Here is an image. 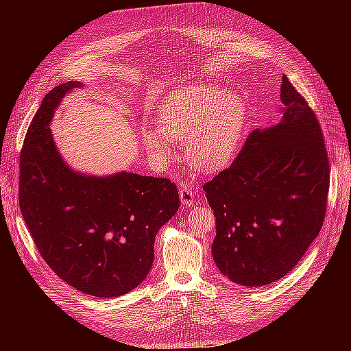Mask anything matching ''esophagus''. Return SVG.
<instances>
[{
  "instance_id": "esophagus-1",
  "label": "esophagus",
  "mask_w": 351,
  "mask_h": 351,
  "mask_svg": "<svg viewBox=\"0 0 351 351\" xmlns=\"http://www.w3.org/2000/svg\"><path fill=\"white\" fill-rule=\"evenodd\" d=\"M179 197H180V202L183 204V206H186V208H192L195 205V202H196L195 195H193V192L189 186H185V188L180 189Z\"/></svg>"
}]
</instances>
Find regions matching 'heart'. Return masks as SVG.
Returning a JSON list of instances; mask_svg holds the SVG:
<instances>
[{
  "label": "heart",
  "instance_id": "obj_1",
  "mask_svg": "<svg viewBox=\"0 0 351 351\" xmlns=\"http://www.w3.org/2000/svg\"><path fill=\"white\" fill-rule=\"evenodd\" d=\"M158 128L143 129L152 156L175 158L173 142H188V159L202 172H216L232 160L246 123L242 98L216 85H195L172 94L158 110Z\"/></svg>",
  "mask_w": 351,
  "mask_h": 351
}]
</instances>
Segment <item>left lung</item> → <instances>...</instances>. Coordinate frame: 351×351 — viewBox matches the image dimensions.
Segmentation results:
<instances>
[{"label": "left lung", "instance_id": "8db88e82", "mask_svg": "<svg viewBox=\"0 0 351 351\" xmlns=\"http://www.w3.org/2000/svg\"><path fill=\"white\" fill-rule=\"evenodd\" d=\"M280 101L282 121L252 131L229 168L204 185L216 217L213 261L249 287L296 266L326 215L330 168L320 123L286 75Z\"/></svg>", "mask_w": 351, "mask_h": 351}]
</instances>
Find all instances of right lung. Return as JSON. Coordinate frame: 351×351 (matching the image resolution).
<instances>
[{"mask_svg":"<svg viewBox=\"0 0 351 351\" xmlns=\"http://www.w3.org/2000/svg\"><path fill=\"white\" fill-rule=\"evenodd\" d=\"M69 81L49 90L28 128L20 156V209L47 265L69 286L95 298H118L139 286L154 263L158 230L179 209L166 178L72 171L49 123Z\"/></svg>","mask_w":351,"mask_h":351,"instance_id":"right-lung-1","label":"right lung"}]
</instances>
